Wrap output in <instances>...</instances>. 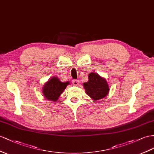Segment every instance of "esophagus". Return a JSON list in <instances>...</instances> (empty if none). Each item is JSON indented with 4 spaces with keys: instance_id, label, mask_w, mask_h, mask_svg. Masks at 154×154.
<instances>
[{
    "instance_id": "1",
    "label": "esophagus",
    "mask_w": 154,
    "mask_h": 154,
    "mask_svg": "<svg viewBox=\"0 0 154 154\" xmlns=\"http://www.w3.org/2000/svg\"><path fill=\"white\" fill-rule=\"evenodd\" d=\"M72 83H73V85H74V86H77V85H79V81L78 80H73L72 81Z\"/></svg>"
}]
</instances>
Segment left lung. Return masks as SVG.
Returning a JSON list of instances; mask_svg holds the SVG:
<instances>
[{"label":"left lung","instance_id":"left-lung-1","mask_svg":"<svg viewBox=\"0 0 154 154\" xmlns=\"http://www.w3.org/2000/svg\"><path fill=\"white\" fill-rule=\"evenodd\" d=\"M86 94L94 101L103 99L109 92V86L106 79L99 74L92 72L88 75V81L83 83Z\"/></svg>","mask_w":154,"mask_h":154}]
</instances>
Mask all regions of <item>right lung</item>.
Returning a JSON list of instances; mask_svg holds the SVG:
<instances>
[{
    "instance_id": "1",
    "label": "right lung",
    "mask_w": 154,
    "mask_h": 154,
    "mask_svg": "<svg viewBox=\"0 0 154 154\" xmlns=\"http://www.w3.org/2000/svg\"><path fill=\"white\" fill-rule=\"evenodd\" d=\"M69 84V81L62 82L58 77L53 76L43 85L42 88L43 96L47 100L57 101Z\"/></svg>"
}]
</instances>
